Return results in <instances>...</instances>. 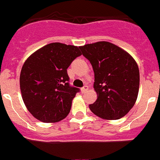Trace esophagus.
<instances>
[{"label": "esophagus", "mask_w": 160, "mask_h": 160, "mask_svg": "<svg viewBox=\"0 0 160 160\" xmlns=\"http://www.w3.org/2000/svg\"><path fill=\"white\" fill-rule=\"evenodd\" d=\"M87 90H88V87H87V86H84V87L81 89V91L82 93H85L86 91H87Z\"/></svg>", "instance_id": "1"}]
</instances>
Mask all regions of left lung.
<instances>
[{"label": "left lung", "instance_id": "left-lung-1", "mask_svg": "<svg viewBox=\"0 0 160 160\" xmlns=\"http://www.w3.org/2000/svg\"><path fill=\"white\" fill-rule=\"evenodd\" d=\"M94 73L97 100L90 111L103 119L122 118L134 107L139 89V70L132 56L114 44L98 42L80 46Z\"/></svg>", "mask_w": 160, "mask_h": 160}]
</instances>
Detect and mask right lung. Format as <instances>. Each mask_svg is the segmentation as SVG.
Returning a JSON list of instances; mask_svg holds the SVG:
<instances>
[{
	"mask_svg": "<svg viewBox=\"0 0 160 160\" xmlns=\"http://www.w3.org/2000/svg\"><path fill=\"white\" fill-rule=\"evenodd\" d=\"M80 55L78 46L53 42L26 59L20 74V88L25 107L37 119L57 122L70 113L79 89L68 82L67 68Z\"/></svg>",
	"mask_w": 160,
	"mask_h": 160,
	"instance_id": "obj_1",
	"label": "right lung"
}]
</instances>
